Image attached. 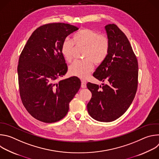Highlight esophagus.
Listing matches in <instances>:
<instances>
[{
    "label": "esophagus",
    "mask_w": 159,
    "mask_h": 159,
    "mask_svg": "<svg viewBox=\"0 0 159 159\" xmlns=\"http://www.w3.org/2000/svg\"><path fill=\"white\" fill-rule=\"evenodd\" d=\"M87 85H86V81L85 80H82L81 82V87L84 89V88H86Z\"/></svg>",
    "instance_id": "esophagus-1"
}]
</instances>
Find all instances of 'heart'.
Segmentation results:
<instances>
[{
	"mask_svg": "<svg viewBox=\"0 0 159 159\" xmlns=\"http://www.w3.org/2000/svg\"><path fill=\"white\" fill-rule=\"evenodd\" d=\"M84 47L83 61H74L69 68V72L80 79H85L93 70L95 65L102 63L106 58L110 46L108 36L96 30L83 28L74 34L72 39L66 38L61 44V52L66 60L70 62L74 58L75 48Z\"/></svg>",
	"mask_w": 159,
	"mask_h": 159,
	"instance_id": "heart-1",
	"label": "heart"
}]
</instances>
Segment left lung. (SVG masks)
<instances>
[{
  "mask_svg": "<svg viewBox=\"0 0 159 159\" xmlns=\"http://www.w3.org/2000/svg\"><path fill=\"white\" fill-rule=\"evenodd\" d=\"M110 46L105 60L93 76L106 82L102 86L87 83L92 93L87 104L89 115L101 122H111L122 116L132 103L138 87L139 65L130 43L115 24L105 26Z\"/></svg>",
  "mask_w": 159,
  "mask_h": 159,
  "instance_id": "obj_1",
  "label": "left lung"
}]
</instances>
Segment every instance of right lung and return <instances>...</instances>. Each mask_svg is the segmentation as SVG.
<instances>
[{"label":"right lung","instance_id":"add662e5","mask_svg":"<svg viewBox=\"0 0 159 159\" xmlns=\"http://www.w3.org/2000/svg\"><path fill=\"white\" fill-rule=\"evenodd\" d=\"M78 30L61 22L41 26L32 33L20 55L17 74L20 99L30 114L40 121L51 123L63 118L80 87L76 77L57 82L68 70L62 43Z\"/></svg>","mask_w":159,"mask_h":159}]
</instances>
